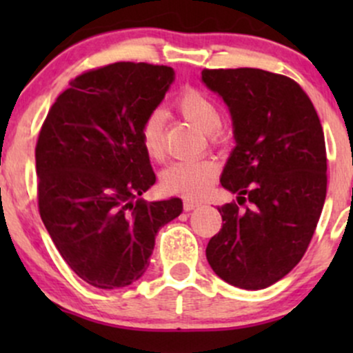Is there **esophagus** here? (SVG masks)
Segmentation results:
<instances>
[{
  "label": "esophagus",
  "mask_w": 353,
  "mask_h": 353,
  "mask_svg": "<svg viewBox=\"0 0 353 353\" xmlns=\"http://www.w3.org/2000/svg\"><path fill=\"white\" fill-rule=\"evenodd\" d=\"M201 205L199 201H194V199H184V210H194Z\"/></svg>",
  "instance_id": "1"
}]
</instances>
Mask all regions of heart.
I'll use <instances>...</instances> for the list:
<instances>
[{"label": "heart", "instance_id": "b5f03b06", "mask_svg": "<svg viewBox=\"0 0 353 353\" xmlns=\"http://www.w3.org/2000/svg\"><path fill=\"white\" fill-rule=\"evenodd\" d=\"M176 108L190 124L202 132H208L212 143L219 141V125L222 123L221 109L216 101L199 89L188 88L177 96ZM141 144L145 154L154 161H163L165 148L163 136V114L154 111L141 124ZM217 168L209 159L177 161L164 169L161 174V185L165 192L181 194L185 197H199L212 185Z\"/></svg>", "mask_w": 353, "mask_h": 353}]
</instances>
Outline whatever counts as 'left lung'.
Instances as JSON below:
<instances>
[{
  "label": "left lung",
  "mask_w": 353,
  "mask_h": 353,
  "mask_svg": "<svg viewBox=\"0 0 353 353\" xmlns=\"http://www.w3.org/2000/svg\"><path fill=\"white\" fill-rule=\"evenodd\" d=\"M202 81L232 117L236 148L221 184L239 202L219 208L222 229L209 241L205 257L230 285L265 289L301 262L322 214V124L309 96L287 76L237 68L204 70Z\"/></svg>",
  "instance_id": "left-lung-1"
}]
</instances>
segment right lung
Masks as SVG:
<instances>
[{
	"mask_svg": "<svg viewBox=\"0 0 353 353\" xmlns=\"http://www.w3.org/2000/svg\"><path fill=\"white\" fill-rule=\"evenodd\" d=\"M174 70L114 63L79 74L54 101L36 143L38 208L61 257L98 289L145 272L156 234L182 201L148 202L156 182L141 124L161 104Z\"/></svg>",
	"mask_w": 353,
	"mask_h": 353,
	"instance_id": "right-lung-1",
	"label": "right lung"
}]
</instances>
